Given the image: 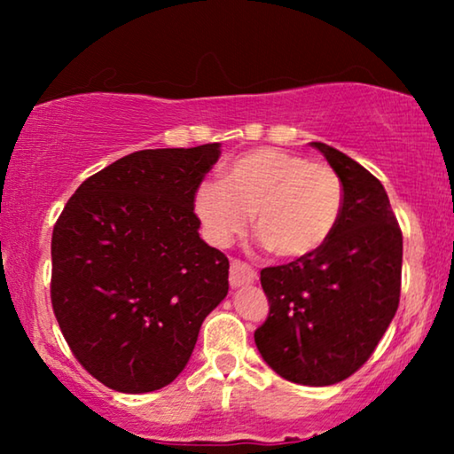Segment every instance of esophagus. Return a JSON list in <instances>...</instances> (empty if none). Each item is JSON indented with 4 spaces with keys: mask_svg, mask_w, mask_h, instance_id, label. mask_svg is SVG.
<instances>
[{
    "mask_svg": "<svg viewBox=\"0 0 454 454\" xmlns=\"http://www.w3.org/2000/svg\"><path fill=\"white\" fill-rule=\"evenodd\" d=\"M256 270L252 269L250 264L241 262V260H233L231 262V272H229V283H231V287H244V285H252L256 283Z\"/></svg>",
    "mask_w": 454,
    "mask_h": 454,
    "instance_id": "esophagus-1",
    "label": "esophagus"
}]
</instances>
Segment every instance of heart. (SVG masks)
<instances>
[{"label":"heart","mask_w":454,"mask_h":454,"mask_svg":"<svg viewBox=\"0 0 454 454\" xmlns=\"http://www.w3.org/2000/svg\"><path fill=\"white\" fill-rule=\"evenodd\" d=\"M343 182L326 163L278 148H254L233 159L225 182L198 185L194 210L207 238L225 247L250 227L281 258H306L331 239L343 213Z\"/></svg>","instance_id":"heart-1"}]
</instances>
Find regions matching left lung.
Masks as SVG:
<instances>
[{
    "label": "left lung",
    "mask_w": 454,
    "mask_h": 454,
    "mask_svg": "<svg viewBox=\"0 0 454 454\" xmlns=\"http://www.w3.org/2000/svg\"><path fill=\"white\" fill-rule=\"evenodd\" d=\"M309 145L343 182V213L312 256L260 270L270 312L254 340L285 380L328 387L368 362L395 318L403 235L387 190L368 169L325 142Z\"/></svg>",
    "instance_id": "left-lung-1"
}]
</instances>
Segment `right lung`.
I'll return each instance as SVG.
<instances>
[{
	"label": "right lung",
	"mask_w": 454,
	"mask_h": 454,
	"mask_svg": "<svg viewBox=\"0 0 454 454\" xmlns=\"http://www.w3.org/2000/svg\"><path fill=\"white\" fill-rule=\"evenodd\" d=\"M219 157V142L132 153L82 182L55 223V318L78 362L117 393L176 380L225 300L229 260L194 215Z\"/></svg>",
	"instance_id": "add662e5"
}]
</instances>
